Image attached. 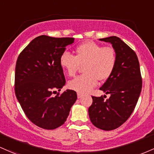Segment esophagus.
I'll return each mask as SVG.
<instances>
[{
  "instance_id": "1",
  "label": "esophagus",
  "mask_w": 154,
  "mask_h": 154,
  "mask_svg": "<svg viewBox=\"0 0 154 154\" xmlns=\"http://www.w3.org/2000/svg\"><path fill=\"white\" fill-rule=\"evenodd\" d=\"M82 94H80V93H77V98H78V99H80V98H82Z\"/></svg>"
}]
</instances>
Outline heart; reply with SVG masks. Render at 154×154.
I'll list each match as a JSON object with an SVG mask.
<instances>
[{
	"instance_id": "heart-1",
	"label": "heart",
	"mask_w": 154,
	"mask_h": 154,
	"mask_svg": "<svg viewBox=\"0 0 154 154\" xmlns=\"http://www.w3.org/2000/svg\"><path fill=\"white\" fill-rule=\"evenodd\" d=\"M60 66L69 77H74L80 66H83V74L71 80L68 86L80 94H86L97 85L98 80L105 81L111 76L117 63V55L111 46H104L88 41L75 49V55L63 52L60 57Z\"/></svg>"
}]
</instances>
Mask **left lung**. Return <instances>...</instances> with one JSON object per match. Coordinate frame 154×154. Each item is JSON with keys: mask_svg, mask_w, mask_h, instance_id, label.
<instances>
[{"mask_svg": "<svg viewBox=\"0 0 154 154\" xmlns=\"http://www.w3.org/2000/svg\"><path fill=\"white\" fill-rule=\"evenodd\" d=\"M112 44L117 55L116 68L100 88L110 97L92 96L88 109L92 124L99 129L110 131L121 126L134 111L142 90V77L137 56L134 50L117 36L100 38Z\"/></svg>", "mask_w": 154, "mask_h": 154, "instance_id": "1", "label": "left lung"}]
</instances>
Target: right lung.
Listing matches in <instances>:
<instances>
[{"label":"right lung","mask_w":154,"mask_h":154,"mask_svg":"<svg viewBox=\"0 0 154 154\" xmlns=\"http://www.w3.org/2000/svg\"><path fill=\"white\" fill-rule=\"evenodd\" d=\"M74 38L39 36L30 42L18 56L15 67L14 91L28 119L38 127L55 129L64 124L77 93H56L66 83L60 57Z\"/></svg>","instance_id":"obj_1"}]
</instances>
